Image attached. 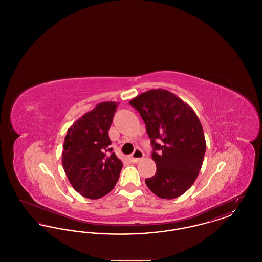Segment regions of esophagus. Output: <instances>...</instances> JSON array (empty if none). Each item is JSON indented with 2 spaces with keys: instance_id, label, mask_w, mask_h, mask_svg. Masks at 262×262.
<instances>
[{
  "instance_id": "obj_1",
  "label": "esophagus",
  "mask_w": 262,
  "mask_h": 262,
  "mask_svg": "<svg viewBox=\"0 0 262 262\" xmlns=\"http://www.w3.org/2000/svg\"><path fill=\"white\" fill-rule=\"evenodd\" d=\"M143 156H144V153H143L141 150L136 149L134 151V153L130 155L129 159H130L132 162L137 163L138 162L140 159H142Z\"/></svg>"
}]
</instances>
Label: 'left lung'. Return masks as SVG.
<instances>
[{
    "instance_id": "obj_1",
    "label": "left lung",
    "mask_w": 262,
    "mask_h": 262,
    "mask_svg": "<svg viewBox=\"0 0 262 262\" xmlns=\"http://www.w3.org/2000/svg\"><path fill=\"white\" fill-rule=\"evenodd\" d=\"M129 104L146 125L157 171L145 180L158 198L172 200L192 186L201 170L206 150L203 128L195 112L174 93L150 89Z\"/></svg>"
}]
</instances>
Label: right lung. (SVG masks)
<instances>
[{"mask_svg":"<svg viewBox=\"0 0 262 262\" xmlns=\"http://www.w3.org/2000/svg\"><path fill=\"white\" fill-rule=\"evenodd\" d=\"M119 103L101 102L67 132L62 163L71 185L82 196L98 200L116 186L123 163L110 147L109 129Z\"/></svg>","mask_w":262,"mask_h":262,"instance_id":"add662e5","label":"right lung"}]
</instances>
